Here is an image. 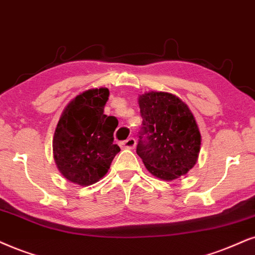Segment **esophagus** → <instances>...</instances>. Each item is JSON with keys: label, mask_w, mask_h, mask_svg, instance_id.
I'll return each instance as SVG.
<instances>
[{"label": "esophagus", "mask_w": 255, "mask_h": 255, "mask_svg": "<svg viewBox=\"0 0 255 255\" xmlns=\"http://www.w3.org/2000/svg\"><path fill=\"white\" fill-rule=\"evenodd\" d=\"M121 146L122 148H127V149H133V148L136 146V141H135L134 137H129L126 141H124V142L121 143Z\"/></svg>", "instance_id": "34e87169"}]
</instances>
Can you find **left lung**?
Returning a JSON list of instances; mask_svg holds the SVG:
<instances>
[{
    "instance_id": "obj_1",
    "label": "left lung",
    "mask_w": 255,
    "mask_h": 255,
    "mask_svg": "<svg viewBox=\"0 0 255 255\" xmlns=\"http://www.w3.org/2000/svg\"><path fill=\"white\" fill-rule=\"evenodd\" d=\"M142 133L136 153L151 175L173 181L186 175L198 161L201 134L185 102L166 92L138 95Z\"/></svg>"
}]
</instances>
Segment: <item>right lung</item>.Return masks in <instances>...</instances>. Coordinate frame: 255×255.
Listing matches in <instances>:
<instances>
[{"mask_svg":"<svg viewBox=\"0 0 255 255\" xmlns=\"http://www.w3.org/2000/svg\"><path fill=\"white\" fill-rule=\"evenodd\" d=\"M108 88L80 93L63 109L53 137L57 169L68 181L83 187L107 174L120 147L113 143L118 120L104 114Z\"/></svg>","mask_w":255,"mask_h":255,"instance_id":"right-lung-1","label":"right lung"}]
</instances>
